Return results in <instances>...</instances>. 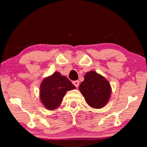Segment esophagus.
Masks as SVG:
<instances>
[{"label": "esophagus", "instance_id": "obj_1", "mask_svg": "<svg viewBox=\"0 0 147 147\" xmlns=\"http://www.w3.org/2000/svg\"><path fill=\"white\" fill-rule=\"evenodd\" d=\"M73 84H74V86H75V87H76V88H78V87L79 86V81L78 80L73 81Z\"/></svg>", "mask_w": 147, "mask_h": 147}]
</instances>
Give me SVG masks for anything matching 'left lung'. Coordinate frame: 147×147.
<instances>
[{
    "label": "left lung",
    "instance_id": "1",
    "mask_svg": "<svg viewBox=\"0 0 147 147\" xmlns=\"http://www.w3.org/2000/svg\"><path fill=\"white\" fill-rule=\"evenodd\" d=\"M89 106L93 108H102L108 103L111 93L109 82L100 74L94 71L88 72L84 80L79 86Z\"/></svg>",
    "mask_w": 147,
    "mask_h": 147
}]
</instances>
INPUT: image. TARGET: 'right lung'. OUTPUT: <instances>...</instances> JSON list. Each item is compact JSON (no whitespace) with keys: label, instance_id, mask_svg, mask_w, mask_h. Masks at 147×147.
<instances>
[{"label":"right lung","instance_id":"right-lung-1","mask_svg":"<svg viewBox=\"0 0 147 147\" xmlns=\"http://www.w3.org/2000/svg\"><path fill=\"white\" fill-rule=\"evenodd\" d=\"M75 88L66 76L55 72L42 81L39 96L45 108L54 110L60 105L67 91Z\"/></svg>","mask_w":147,"mask_h":147}]
</instances>
